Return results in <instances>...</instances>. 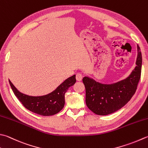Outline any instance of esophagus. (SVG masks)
I'll return each instance as SVG.
<instances>
[{
  "label": "esophagus",
  "instance_id": "esophagus-1",
  "mask_svg": "<svg viewBox=\"0 0 148 148\" xmlns=\"http://www.w3.org/2000/svg\"><path fill=\"white\" fill-rule=\"evenodd\" d=\"M76 78L77 81H78V82H80V81H82V79H83V76L82 74L80 73H77L76 74Z\"/></svg>",
  "mask_w": 148,
  "mask_h": 148
}]
</instances>
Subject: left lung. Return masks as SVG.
<instances>
[{
    "label": "left lung",
    "mask_w": 148,
    "mask_h": 148,
    "mask_svg": "<svg viewBox=\"0 0 148 148\" xmlns=\"http://www.w3.org/2000/svg\"><path fill=\"white\" fill-rule=\"evenodd\" d=\"M142 68V54L137 45L136 66L126 79L112 84H104L85 76L83 82L86 89V104L94 114L106 115L119 110L131 99L139 82Z\"/></svg>",
    "instance_id": "left-lung-1"
}]
</instances>
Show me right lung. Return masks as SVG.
<instances>
[{
  "mask_svg": "<svg viewBox=\"0 0 148 148\" xmlns=\"http://www.w3.org/2000/svg\"><path fill=\"white\" fill-rule=\"evenodd\" d=\"M76 75L67 78L51 93L42 96H31L19 92L9 80L15 96L29 110L43 116L56 114L65 105V94L69 87L76 83Z\"/></svg>",
  "mask_w": 148,
  "mask_h": 148,
  "instance_id": "obj_1",
  "label": "right lung"
}]
</instances>
